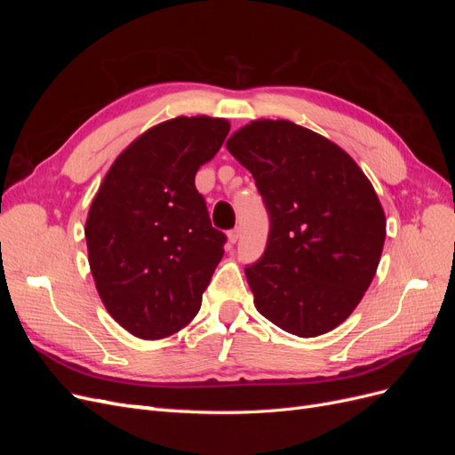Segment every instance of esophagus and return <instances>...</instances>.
<instances>
[{
    "label": "esophagus",
    "instance_id": "1",
    "mask_svg": "<svg viewBox=\"0 0 455 455\" xmlns=\"http://www.w3.org/2000/svg\"><path fill=\"white\" fill-rule=\"evenodd\" d=\"M239 237H241V229H239V228H233V229L228 233V239H229L231 244H235V243L239 241Z\"/></svg>",
    "mask_w": 455,
    "mask_h": 455
}]
</instances>
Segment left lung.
<instances>
[{"instance_id":"left-lung-1","label":"left lung","mask_w":455,"mask_h":455,"mask_svg":"<svg viewBox=\"0 0 455 455\" xmlns=\"http://www.w3.org/2000/svg\"><path fill=\"white\" fill-rule=\"evenodd\" d=\"M226 148L256 180L269 214L264 256L244 267L256 309L299 338L339 326L374 279L385 212L355 159L286 119H256Z\"/></svg>"}]
</instances>
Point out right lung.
I'll use <instances>...</instances> for the list:
<instances>
[{
	"label": "right lung",
	"instance_id": "1",
	"mask_svg": "<svg viewBox=\"0 0 455 455\" xmlns=\"http://www.w3.org/2000/svg\"><path fill=\"white\" fill-rule=\"evenodd\" d=\"M229 121L174 117L121 151L85 222L96 291L116 323L142 339L172 336L194 321L224 256L196 174L222 148Z\"/></svg>",
	"mask_w": 455,
	"mask_h": 455
}]
</instances>
